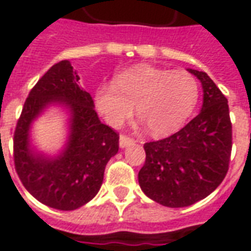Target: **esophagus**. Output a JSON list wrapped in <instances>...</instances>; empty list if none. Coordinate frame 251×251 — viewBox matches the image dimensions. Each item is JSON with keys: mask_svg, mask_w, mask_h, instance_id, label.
Instances as JSON below:
<instances>
[{"mask_svg": "<svg viewBox=\"0 0 251 251\" xmlns=\"http://www.w3.org/2000/svg\"><path fill=\"white\" fill-rule=\"evenodd\" d=\"M131 144H134V140L131 138V137L126 136V134H121L120 136V147L121 148H125L127 145H131Z\"/></svg>", "mask_w": 251, "mask_h": 251, "instance_id": "esophagus-1", "label": "esophagus"}]
</instances>
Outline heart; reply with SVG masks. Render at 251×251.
Returning a JSON list of instances; mask_svg holds the SVG:
<instances>
[{
  "label": "heart",
  "mask_w": 251,
  "mask_h": 251,
  "mask_svg": "<svg viewBox=\"0 0 251 251\" xmlns=\"http://www.w3.org/2000/svg\"><path fill=\"white\" fill-rule=\"evenodd\" d=\"M198 99L199 86L189 72L148 64L118 72L111 84H102L94 93L95 107L110 126L124 125L136 106L137 115L156 136L169 134L184 125Z\"/></svg>",
  "instance_id": "heart-1"
}]
</instances>
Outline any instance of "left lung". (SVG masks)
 <instances>
[{"label": "left lung", "instance_id": "1", "mask_svg": "<svg viewBox=\"0 0 251 251\" xmlns=\"http://www.w3.org/2000/svg\"><path fill=\"white\" fill-rule=\"evenodd\" d=\"M203 86V109L172 136L144 144L138 183L148 198L165 207L204 199L226 177L232 148L227 98L203 71L188 70Z\"/></svg>", "mask_w": 251, "mask_h": 251}]
</instances>
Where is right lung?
<instances>
[{
	"label": "right lung",
	"mask_w": 251,
	"mask_h": 251,
	"mask_svg": "<svg viewBox=\"0 0 251 251\" xmlns=\"http://www.w3.org/2000/svg\"><path fill=\"white\" fill-rule=\"evenodd\" d=\"M51 101L72 110V137L55 160L29 149L30 122ZM120 148V134L102 124L91 95L80 88L68 60L52 66L39 79L25 100L13 136L14 168L21 183L43 204L62 211L76 210L98 194L106 164Z\"/></svg>",
	"instance_id": "1"
}]
</instances>
